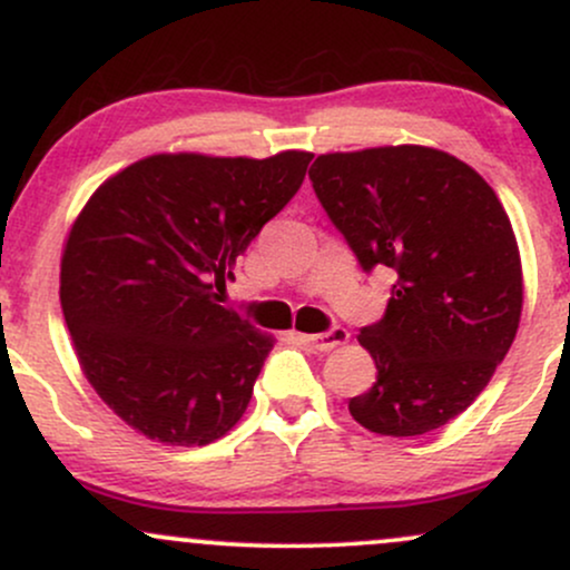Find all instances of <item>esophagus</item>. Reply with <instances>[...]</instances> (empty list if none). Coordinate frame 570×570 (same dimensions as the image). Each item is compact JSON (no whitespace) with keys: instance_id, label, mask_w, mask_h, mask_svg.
Returning a JSON list of instances; mask_svg holds the SVG:
<instances>
[{"instance_id":"obj_1","label":"esophagus","mask_w":570,"mask_h":570,"mask_svg":"<svg viewBox=\"0 0 570 570\" xmlns=\"http://www.w3.org/2000/svg\"><path fill=\"white\" fill-rule=\"evenodd\" d=\"M348 330L345 326H335V330L330 332H322V335H311L307 340H311V345L316 351H335L340 348V345L348 343Z\"/></svg>"}]
</instances>
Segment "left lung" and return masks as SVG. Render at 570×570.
Instances as JSON below:
<instances>
[{
	"label": "left lung",
	"instance_id": "obj_1",
	"mask_svg": "<svg viewBox=\"0 0 570 570\" xmlns=\"http://www.w3.org/2000/svg\"><path fill=\"white\" fill-rule=\"evenodd\" d=\"M364 271L396 273L385 316L358 332L377 381L353 421L417 436L461 415L512 348L522 313L520 248L493 187L421 144L318 155L307 171Z\"/></svg>",
	"mask_w": 570,
	"mask_h": 570
}]
</instances>
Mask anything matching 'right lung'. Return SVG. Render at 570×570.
I'll list each match as a JSON object with an SVG mask.
<instances>
[{"mask_svg":"<svg viewBox=\"0 0 570 570\" xmlns=\"http://www.w3.org/2000/svg\"><path fill=\"white\" fill-rule=\"evenodd\" d=\"M311 158L149 155L109 176L71 225L61 307L77 362L147 440L200 448L244 417L276 340L222 307L217 292Z\"/></svg>","mask_w":570,"mask_h":570,"instance_id":"right-lung-1","label":"right lung"}]
</instances>
